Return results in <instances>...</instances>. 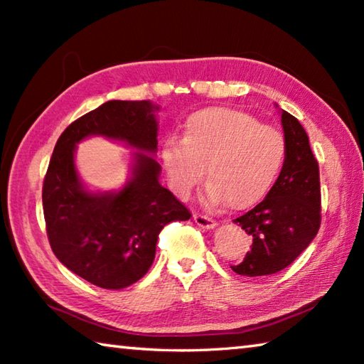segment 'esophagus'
<instances>
[{
	"instance_id": "esophagus-1",
	"label": "esophagus",
	"mask_w": 364,
	"mask_h": 364,
	"mask_svg": "<svg viewBox=\"0 0 364 364\" xmlns=\"http://www.w3.org/2000/svg\"><path fill=\"white\" fill-rule=\"evenodd\" d=\"M194 221L197 223V226L205 228V230H210V228L217 226V221L210 217H207V215H202V213H194Z\"/></svg>"
}]
</instances>
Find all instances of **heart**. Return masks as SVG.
<instances>
[{
  "mask_svg": "<svg viewBox=\"0 0 364 364\" xmlns=\"http://www.w3.org/2000/svg\"><path fill=\"white\" fill-rule=\"evenodd\" d=\"M286 139L257 117L228 107L204 109L184 125L183 141L164 143L162 160L171 186L186 196L207 167V199L242 210L260 202L286 160Z\"/></svg>",
  "mask_w": 364,
  "mask_h": 364,
  "instance_id": "obj_1",
  "label": "heart"
}]
</instances>
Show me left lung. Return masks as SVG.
<instances>
[{"mask_svg": "<svg viewBox=\"0 0 364 364\" xmlns=\"http://www.w3.org/2000/svg\"><path fill=\"white\" fill-rule=\"evenodd\" d=\"M286 160L267 197L234 220L252 237L244 260L231 269L241 276H267L287 268L318 234L321 225V186L318 160L306 132L286 110Z\"/></svg>", "mask_w": 364, "mask_h": 364, "instance_id": "8db88e82", "label": "left lung"}]
</instances>
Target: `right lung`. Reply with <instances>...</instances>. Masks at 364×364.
Segmentation results:
<instances>
[{"label": "right lung", "mask_w": 364, "mask_h": 364, "mask_svg": "<svg viewBox=\"0 0 364 364\" xmlns=\"http://www.w3.org/2000/svg\"><path fill=\"white\" fill-rule=\"evenodd\" d=\"M157 109L149 101L104 102L65 128L49 160L43 181L49 244L64 267L97 287L123 289L143 278L162 228L191 212L160 186V165L144 153H135L132 180L119 193H88L76 175L75 146L100 134L154 154Z\"/></svg>", "instance_id": "right-lung-1"}]
</instances>
